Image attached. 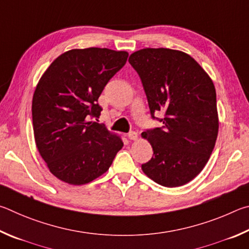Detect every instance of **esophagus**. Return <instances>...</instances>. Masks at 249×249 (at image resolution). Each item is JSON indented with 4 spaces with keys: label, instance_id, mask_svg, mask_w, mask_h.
I'll list each match as a JSON object with an SVG mask.
<instances>
[{
    "label": "esophagus",
    "instance_id": "esophagus-1",
    "mask_svg": "<svg viewBox=\"0 0 249 249\" xmlns=\"http://www.w3.org/2000/svg\"><path fill=\"white\" fill-rule=\"evenodd\" d=\"M128 139H129V140H137V139H138V133L136 131H130L128 133Z\"/></svg>",
    "mask_w": 249,
    "mask_h": 249
}]
</instances>
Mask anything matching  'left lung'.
<instances>
[{
    "label": "left lung",
    "mask_w": 249,
    "mask_h": 249,
    "mask_svg": "<svg viewBox=\"0 0 249 249\" xmlns=\"http://www.w3.org/2000/svg\"><path fill=\"white\" fill-rule=\"evenodd\" d=\"M129 63L141 78L151 117L164 112L162 128L147 129L142 138L153 156L142 171L164 187H178L202 171L219 131L213 82L189 54L167 48L133 52Z\"/></svg>",
    "instance_id": "obj_1"
}]
</instances>
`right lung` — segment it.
<instances>
[{
	"instance_id": "add662e5",
	"label": "right lung",
	"mask_w": 249,
	"mask_h": 249,
	"mask_svg": "<svg viewBox=\"0 0 249 249\" xmlns=\"http://www.w3.org/2000/svg\"><path fill=\"white\" fill-rule=\"evenodd\" d=\"M128 52L72 49L59 55L35 89V141L49 171L70 185H85L106 173L124 142L98 118V97L127 62Z\"/></svg>"
}]
</instances>
